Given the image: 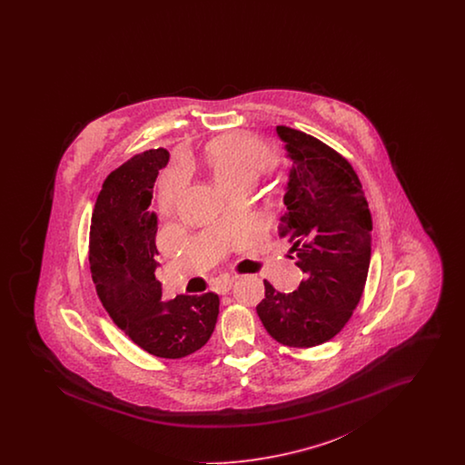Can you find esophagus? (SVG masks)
I'll return each instance as SVG.
<instances>
[{"label": "esophagus", "mask_w": 465, "mask_h": 465, "mask_svg": "<svg viewBox=\"0 0 465 465\" xmlns=\"http://www.w3.org/2000/svg\"><path fill=\"white\" fill-rule=\"evenodd\" d=\"M233 282H235V279L233 277H228V279H223L220 282H216V286H214V291L216 292H220V294H224V292H228L232 286H233Z\"/></svg>", "instance_id": "esophagus-1"}]
</instances>
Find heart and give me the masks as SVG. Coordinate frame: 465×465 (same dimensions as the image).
Returning <instances> with one entry per match:
<instances>
[{
  "instance_id": "1",
  "label": "heart",
  "mask_w": 465,
  "mask_h": 465,
  "mask_svg": "<svg viewBox=\"0 0 465 465\" xmlns=\"http://www.w3.org/2000/svg\"><path fill=\"white\" fill-rule=\"evenodd\" d=\"M207 158L216 183L226 192L242 181H254L273 163L265 144L247 134H228L216 139L207 150Z\"/></svg>"
}]
</instances>
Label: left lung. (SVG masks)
Listing matches in <instances>:
<instances>
[{
    "mask_svg": "<svg viewBox=\"0 0 465 465\" xmlns=\"http://www.w3.org/2000/svg\"><path fill=\"white\" fill-rule=\"evenodd\" d=\"M292 162L279 235L305 279L292 292L265 281L256 312L282 345L309 349L331 340L352 317L371 260V213L352 165L322 141L277 125Z\"/></svg>",
    "mask_w": 465,
    "mask_h": 465,
    "instance_id": "1",
    "label": "left lung"
}]
</instances>
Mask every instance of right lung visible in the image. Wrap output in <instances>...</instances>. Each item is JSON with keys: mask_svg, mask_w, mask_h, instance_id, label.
I'll use <instances>...</instances> for the list:
<instances>
[{"mask_svg": "<svg viewBox=\"0 0 465 465\" xmlns=\"http://www.w3.org/2000/svg\"><path fill=\"white\" fill-rule=\"evenodd\" d=\"M167 162V150H148L106 177L92 213L89 262L113 322L148 354L181 359L209 341L220 298L214 292L162 296L155 277L158 222L150 203L158 171Z\"/></svg>", "mask_w": 465, "mask_h": 465, "instance_id": "right-lung-1", "label": "right lung"}]
</instances>
